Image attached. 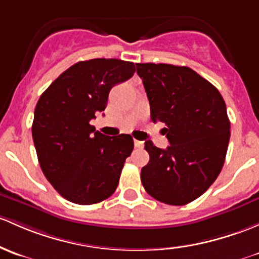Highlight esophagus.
<instances>
[{"label":"esophagus","mask_w":259,"mask_h":259,"mask_svg":"<svg viewBox=\"0 0 259 259\" xmlns=\"http://www.w3.org/2000/svg\"><path fill=\"white\" fill-rule=\"evenodd\" d=\"M134 145L135 148L138 149H141L144 146V141H140V140H134Z\"/></svg>","instance_id":"34e87169"}]
</instances>
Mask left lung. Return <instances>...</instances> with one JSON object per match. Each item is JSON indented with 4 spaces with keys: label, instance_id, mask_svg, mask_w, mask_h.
Here are the masks:
<instances>
[{
    "label": "left lung",
    "instance_id": "left-lung-1",
    "mask_svg": "<svg viewBox=\"0 0 259 259\" xmlns=\"http://www.w3.org/2000/svg\"><path fill=\"white\" fill-rule=\"evenodd\" d=\"M150 103V118L164 122L170 145L156 148L145 141L150 155L141 168V182L160 202H192L214 182L222 170L230 141V119L222 95L189 67L138 63Z\"/></svg>",
    "mask_w": 259,
    "mask_h": 259
}]
</instances>
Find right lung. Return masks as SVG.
Segmentation results:
<instances>
[{"label":"right lung","mask_w":259,"mask_h":259,"mask_svg":"<svg viewBox=\"0 0 259 259\" xmlns=\"http://www.w3.org/2000/svg\"><path fill=\"white\" fill-rule=\"evenodd\" d=\"M135 65L97 58L73 64L40 95L32 124L38 161L65 200L93 205L114 194L134 149L127 134L108 137L91 125L105 110L109 92L132 78Z\"/></svg>","instance_id":"right-lung-1"}]
</instances>
